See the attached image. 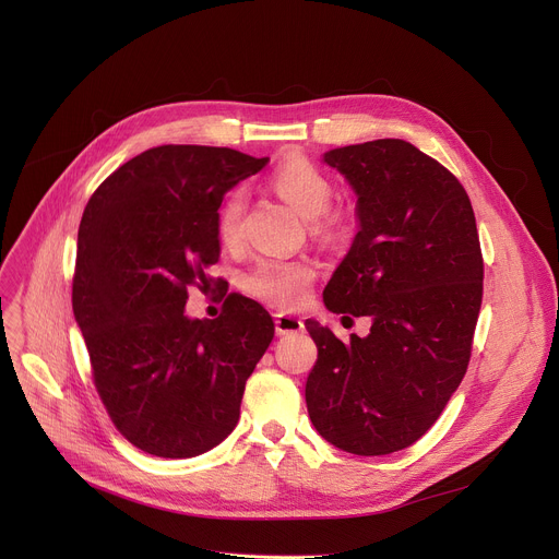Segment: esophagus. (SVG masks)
<instances>
[{
  "mask_svg": "<svg viewBox=\"0 0 559 559\" xmlns=\"http://www.w3.org/2000/svg\"><path fill=\"white\" fill-rule=\"evenodd\" d=\"M274 323H276V334H278V336L296 334V332H300L302 328H306V325H302L300 319H296V317H292V314H276Z\"/></svg>",
  "mask_w": 559,
  "mask_h": 559,
  "instance_id": "1",
  "label": "esophagus"
}]
</instances>
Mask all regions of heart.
I'll use <instances>...</instances> for the list:
<instances>
[{"instance_id":"heart-1","label":"heart","mask_w":559,"mask_h":559,"mask_svg":"<svg viewBox=\"0 0 559 559\" xmlns=\"http://www.w3.org/2000/svg\"><path fill=\"white\" fill-rule=\"evenodd\" d=\"M270 187L278 198L298 212L302 218H312L314 229L332 231L338 229L341 216L328 212L332 200L330 180L308 160L292 158L278 165L270 176ZM245 214L242 191H231L221 202L216 214L218 240L227 247L240 240ZM314 281V267L306 259H263L253 265L245 278L242 287L270 306L292 310L308 298Z\"/></svg>"}]
</instances>
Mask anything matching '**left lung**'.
Segmentation results:
<instances>
[{
  "label": "left lung",
  "mask_w": 559,
  "mask_h": 559,
  "mask_svg": "<svg viewBox=\"0 0 559 559\" xmlns=\"http://www.w3.org/2000/svg\"><path fill=\"white\" fill-rule=\"evenodd\" d=\"M323 163L357 195L359 223L323 302L372 325L343 343L306 321L319 347L308 413L332 445L390 454L430 430L466 374L484 289L477 223L462 182L405 140L332 148Z\"/></svg>",
  "instance_id": "8db88e82"
}]
</instances>
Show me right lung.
Returning a JSON list of instances; mask_svg holds the SVG:
<instances>
[{
    "label": "right lung",
    "instance_id": "obj_1",
    "mask_svg": "<svg viewBox=\"0 0 559 559\" xmlns=\"http://www.w3.org/2000/svg\"><path fill=\"white\" fill-rule=\"evenodd\" d=\"M267 163L227 146H156L116 169L82 214L73 314L111 421L148 454L218 445L274 338L267 310L240 294L214 321L185 312L187 289H207L221 259L223 195Z\"/></svg>",
    "mask_w": 559,
    "mask_h": 559
}]
</instances>
